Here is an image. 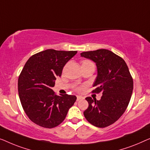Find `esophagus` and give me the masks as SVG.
I'll return each mask as SVG.
<instances>
[{
    "label": "esophagus",
    "mask_w": 150,
    "mask_h": 150,
    "mask_svg": "<svg viewBox=\"0 0 150 150\" xmlns=\"http://www.w3.org/2000/svg\"><path fill=\"white\" fill-rule=\"evenodd\" d=\"M81 99H83V97H82V96H77V101L81 100Z\"/></svg>",
    "instance_id": "1"
}]
</instances>
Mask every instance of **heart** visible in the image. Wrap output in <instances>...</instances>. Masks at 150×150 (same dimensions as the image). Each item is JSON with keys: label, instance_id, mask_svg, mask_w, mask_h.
Returning a JSON list of instances; mask_svg holds the SVG:
<instances>
[{"label": "heart", "instance_id": "obj_1", "mask_svg": "<svg viewBox=\"0 0 150 150\" xmlns=\"http://www.w3.org/2000/svg\"><path fill=\"white\" fill-rule=\"evenodd\" d=\"M90 62V61H88V60H83V61H82V62H81V64H82V63H84V62ZM78 90H80L79 88H78Z\"/></svg>", "mask_w": 150, "mask_h": 150}]
</instances>
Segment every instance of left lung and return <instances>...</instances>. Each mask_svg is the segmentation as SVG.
Listing matches in <instances>:
<instances>
[{
	"label": "left lung",
	"instance_id": "obj_1",
	"mask_svg": "<svg viewBox=\"0 0 150 150\" xmlns=\"http://www.w3.org/2000/svg\"><path fill=\"white\" fill-rule=\"evenodd\" d=\"M81 57L96 63L97 77L93 93L102 92L100 100L87 97L89 106L84 111L86 119L98 128L117 121L127 108L133 90V80L128 66L121 57L105 49L84 52Z\"/></svg>",
	"mask_w": 150,
	"mask_h": 150
}]
</instances>
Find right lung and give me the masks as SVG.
<instances>
[{"mask_svg": "<svg viewBox=\"0 0 150 150\" xmlns=\"http://www.w3.org/2000/svg\"><path fill=\"white\" fill-rule=\"evenodd\" d=\"M77 52L46 50L34 54L25 64L18 78V93L25 113L35 124L56 127L75 103V96H58L52 88L63 67Z\"/></svg>", "mask_w": 150, "mask_h": 150, "instance_id": "right-lung-1", "label": "right lung"}]
</instances>
